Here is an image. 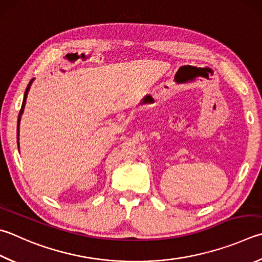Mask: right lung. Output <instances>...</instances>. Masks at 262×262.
Here are the masks:
<instances>
[{
  "label": "right lung",
  "mask_w": 262,
  "mask_h": 262,
  "mask_svg": "<svg viewBox=\"0 0 262 262\" xmlns=\"http://www.w3.org/2000/svg\"><path fill=\"white\" fill-rule=\"evenodd\" d=\"M34 81V79H32L30 83H28L27 88L25 90V94H24V99H23V104H21V108H20V112H19V116H18V123H17V144H18V150H19V127H20V118H21V115L24 113V108H25V104H26V98H27V95H28V92H30V88L32 85V82Z\"/></svg>",
  "instance_id": "right-lung-1"
}]
</instances>
